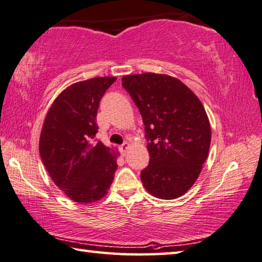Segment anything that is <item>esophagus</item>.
Here are the masks:
<instances>
[{"label":"esophagus","mask_w":262,"mask_h":262,"mask_svg":"<svg viewBox=\"0 0 262 262\" xmlns=\"http://www.w3.org/2000/svg\"><path fill=\"white\" fill-rule=\"evenodd\" d=\"M128 147H130V144L127 143V141H125V143H124L121 147H119V150H121V153H122V155H125L126 154V150L128 149Z\"/></svg>","instance_id":"obj_1"}]
</instances>
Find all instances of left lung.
I'll list each match as a JSON object with an SVG mask.
<instances>
[{"instance_id":"8db88e82","label":"left lung","mask_w":262,"mask_h":262,"mask_svg":"<svg viewBox=\"0 0 262 262\" xmlns=\"http://www.w3.org/2000/svg\"><path fill=\"white\" fill-rule=\"evenodd\" d=\"M145 124L149 164L140 173L150 194L176 199L194 184L208 157L212 131L203 103L177 78L146 72L122 78Z\"/></svg>"}]
</instances>
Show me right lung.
Returning a JSON list of instances; mask_svg holds the SVG:
<instances>
[{
  "mask_svg": "<svg viewBox=\"0 0 262 262\" xmlns=\"http://www.w3.org/2000/svg\"><path fill=\"white\" fill-rule=\"evenodd\" d=\"M116 77L75 82L59 94L46 115L40 157L53 182L69 198L95 203L107 194L118 152L93 140L100 100Z\"/></svg>",
  "mask_w": 262,
  "mask_h": 262,
  "instance_id": "1",
  "label": "right lung"
}]
</instances>
